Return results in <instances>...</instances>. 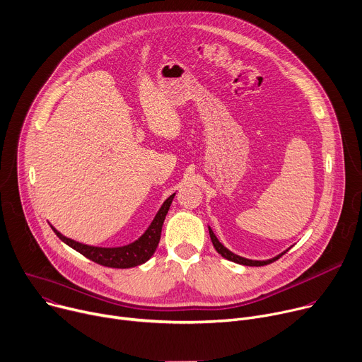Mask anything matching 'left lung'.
Segmentation results:
<instances>
[{"label": "left lung", "mask_w": 362, "mask_h": 362, "mask_svg": "<svg viewBox=\"0 0 362 362\" xmlns=\"http://www.w3.org/2000/svg\"><path fill=\"white\" fill-rule=\"evenodd\" d=\"M208 229H209V235H211V240H212V244H214V247H215V250L223 257V258H226V259H229V261H233V262H237V264H243V266H251V267H259V266H266V264H270V262H273V261H276L277 258H280L283 254H286L291 247H288L287 250H284L283 252H280V254H277V255H274L273 258H267V259H251V258H245V257H241V255H238V254H235V252H233L231 250H228L218 238H216V235L214 234V231L211 229V226H208Z\"/></svg>", "instance_id": "8db88e82"}]
</instances>
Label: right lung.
<instances>
[{
  "mask_svg": "<svg viewBox=\"0 0 362 362\" xmlns=\"http://www.w3.org/2000/svg\"><path fill=\"white\" fill-rule=\"evenodd\" d=\"M175 194L176 193L170 194L169 198L163 202V205L157 211L154 219L151 221V223L148 225V228L146 229L144 234L140 238H137L136 241L129 243L127 245H121V247H93V245L82 244V243H78L75 240L64 237L63 234H60L57 231V229L53 225H50V226L54 231V234L64 244L69 245L75 251L81 252L86 258L98 262V264L105 266V267H112V269H131V267L144 264V262L147 259H150L151 255L154 254V251L158 245V241H160L161 226H163L164 218H166V215L169 212V208L172 205Z\"/></svg>",
  "mask_w": 362,
  "mask_h": 362,
  "instance_id": "1",
  "label": "right lung"
}]
</instances>
